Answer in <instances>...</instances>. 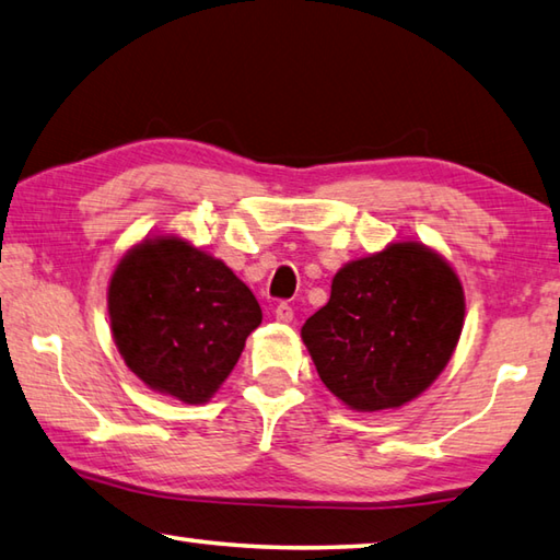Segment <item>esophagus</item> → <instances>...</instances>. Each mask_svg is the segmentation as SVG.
I'll use <instances>...</instances> for the list:
<instances>
[{
    "label": "esophagus",
    "instance_id": "esophagus-1",
    "mask_svg": "<svg viewBox=\"0 0 560 560\" xmlns=\"http://www.w3.org/2000/svg\"><path fill=\"white\" fill-rule=\"evenodd\" d=\"M273 315H277V320H281V323H291L293 320V308L289 306V303H279V306L273 308Z\"/></svg>",
    "mask_w": 560,
    "mask_h": 560
}]
</instances>
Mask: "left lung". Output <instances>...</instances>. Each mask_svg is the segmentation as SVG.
<instances>
[{
  "mask_svg": "<svg viewBox=\"0 0 560 560\" xmlns=\"http://www.w3.org/2000/svg\"><path fill=\"white\" fill-rule=\"evenodd\" d=\"M465 296L441 254L396 242L335 273L301 328L323 384L354 411L396 409L429 389L460 338Z\"/></svg>",
  "mask_w": 560,
  "mask_h": 560,
  "instance_id": "8db88e82",
  "label": "left lung"
}]
</instances>
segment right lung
<instances>
[{"label":"right lung","mask_w":560,"mask_h":560,"mask_svg":"<svg viewBox=\"0 0 560 560\" xmlns=\"http://www.w3.org/2000/svg\"><path fill=\"white\" fill-rule=\"evenodd\" d=\"M107 306L127 368L186 404L220 389L261 323L257 299L232 269L180 237L129 249L112 273Z\"/></svg>","instance_id":"right-lung-1"}]
</instances>
